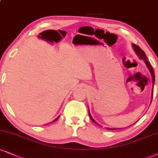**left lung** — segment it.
<instances>
[{
    "instance_id": "obj_1",
    "label": "left lung",
    "mask_w": 158,
    "mask_h": 158,
    "mask_svg": "<svg viewBox=\"0 0 158 158\" xmlns=\"http://www.w3.org/2000/svg\"><path fill=\"white\" fill-rule=\"evenodd\" d=\"M132 45H133V48L134 51H135V54H136V55H137L138 56H139V59L143 60V61L145 62L146 65H147L148 69L149 70V73H150L151 75H152V84H153V85H154V83H155V73H154L153 69H152V67L151 64H149V61H148L147 57V56H146L145 52H143V50H142L141 49V48H139V46L136 45V44H132ZM152 96H153V89H152ZM89 117H90L91 120L92 121V122H94V123L99 124L98 123H97V122H95L94 118H92V116H91L90 112H89ZM99 125H100V124H99ZM100 126H101V125H100ZM107 129H108V130H116V129H119V128H109V127H107Z\"/></svg>"
}]
</instances>
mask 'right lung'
Masks as SVG:
<instances>
[{
	"label": "right lung",
	"instance_id": "add662e5",
	"mask_svg": "<svg viewBox=\"0 0 158 158\" xmlns=\"http://www.w3.org/2000/svg\"><path fill=\"white\" fill-rule=\"evenodd\" d=\"M58 118H59V116H58V117H57V118H56V119H54V120H53V121H52V122H56V120H57V119H58Z\"/></svg>",
	"mask_w": 158,
	"mask_h": 158
}]
</instances>
